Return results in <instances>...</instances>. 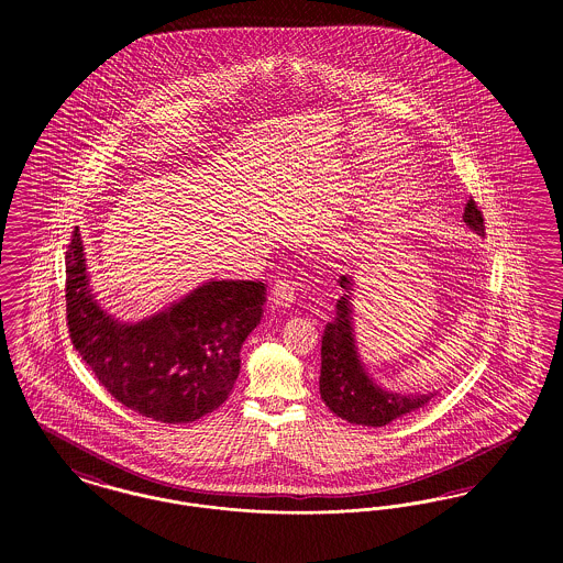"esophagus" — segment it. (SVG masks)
Segmentation results:
<instances>
[{"label":"esophagus","mask_w":563,"mask_h":563,"mask_svg":"<svg viewBox=\"0 0 563 563\" xmlns=\"http://www.w3.org/2000/svg\"><path fill=\"white\" fill-rule=\"evenodd\" d=\"M272 301L280 308H291L295 301V285L291 280H276L272 287Z\"/></svg>","instance_id":"34e87169"}]
</instances>
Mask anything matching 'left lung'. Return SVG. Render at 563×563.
Instances as JSON below:
<instances>
[{
	"label": "left lung",
	"instance_id": "left-lung-1",
	"mask_svg": "<svg viewBox=\"0 0 563 563\" xmlns=\"http://www.w3.org/2000/svg\"><path fill=\"white\" fill-rule=\"evenodd\" d=\"M464 223L483 236V214L471 198L462 214ZM340 287L344 289L335 303V319L327 322L321 346V399L324 405L350 424L363 427H386L402 418L437 395H402L382 388L372 375L356 349L354 319H352V291L354 278L340 276Z\"/></svg>",
	"mask_w": 563,
	"mask_h": 563
}]
</instances>
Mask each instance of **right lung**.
<instances>
[{"label":"right lung","mask_w":563,"mask_h":563,"mask_svg":"<svg viewBox=\"0 0 563 563\" xmlns=\"http://www.w3.org/2000/svg\"><path fill=\"white\" fill-rule=\"evenodd\" d=\"M65 272L71 342L115 401L156 422L188 424L230 397L242 344L264 314L262 280H209L143 321L122 322L90 289L78 228Z\"/></svg>","instance_id":"1"}]
</instances>
